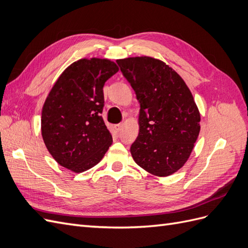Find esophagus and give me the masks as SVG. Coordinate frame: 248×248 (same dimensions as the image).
Here are the masks:
<instances>
[{"label": "esophagus", "mask_w": 248, "mask_h": 248, "mask_svg": "<svg viewBox=\"0 0 248 248\" xmlns=\"http://www.w3.org/2000/svg\"><path fill=\"white\" fill-rule=\"evenodd\" d=\"M122 126H123L122 124H116V125L114 126V128H115V130H116V131H118V132H119L120 130L122 129Z\"/></svg>", "instance_id": "34e87169"}]
</instances>
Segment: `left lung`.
<instances>
[{"mask_svg": "<svg viewBox=\"0 0 248 248\" xmlns=\"http://www.w3.org/2000/svg\"><path fill=\"white\" fill-rule=\"evenodd\" d=\"M140 102L139 136L133 160L150 174L167 177L189 158L201 129V115L185 81L151 57L117 60Z\"/></svg>", "mask_w": 248, "mask_h": 248, "instance_id": "8db88e82", "label": "left lung"}]
</instances>
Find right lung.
Wrapping results in <instances>:
<instances>
[{
	"label": "right lung",
	"instance_id": "obj_1",
	"mask_svg": "<svg viewBox=\"0 0 248 248\" xmlns=\"http://www.w3.org/2000/svg\"><path fill=\"white\" fill-rule=\"evenodd\" d=\"M118 71L108 59H80L51 88L42 108L41 133L60 166L82 172L107 153L112 138L101 117L103 86Z\"/></svg>",
	"mask_w": 248,
	"mask_h": 248
}]
</instances>
